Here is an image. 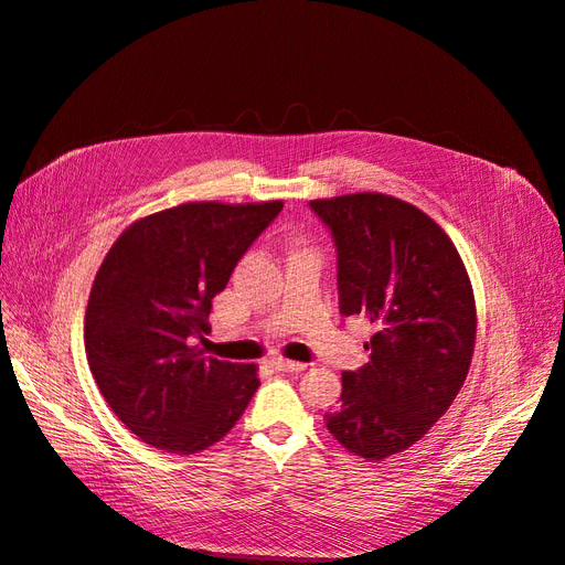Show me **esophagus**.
Wrapping results in <instances>:
<instances>
[{"label": "esophagus", "instance_id": "esophagus-1", "mask_svg": "<svg viewBox=\"0 0 565 565\" xmlns=\"http://www.w3.org/2000/svg\"><path fill=\"white\" fill-rule=\"evenodd\" d=\"M271 365L281 373H300L306 369V363H298V361H288V359H274Z\"/></svg>", "mask_w": 565, "mask_h": 565}]
</instances>
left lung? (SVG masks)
Segmentation results:
<instances>
[{"mask_svg":"<svg viewBox=\"0 0 565 565\" xmlns=\"http://www.w3.org/2000/svg\"><path fill=\"white\" fill-rule=\"evenodd\" d=\"M337 247L339 312L377 332L371 361L344 371L327 428L353 455L385 460L448 412L475 351V294L452 241L416 206L377 192L315 200Z\"/></svg>","mask_w":565,"mask_h":565,"instance_id":"8db88e82","label":"left lung"}]
</instances>
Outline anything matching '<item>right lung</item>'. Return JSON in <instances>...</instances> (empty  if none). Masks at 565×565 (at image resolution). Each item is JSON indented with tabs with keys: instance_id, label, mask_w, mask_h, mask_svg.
Instances as JSON below:
<instances>
[{
	"instance_id": "obj_1",
	"label": "right lung",
	"mask_w": 565,
	"mask_h": 565,
	"mask_svg": "<svg viewBox=\"0 0 565 565\" xmlns=\"http://www.w3.org/2000/svg\"><path fill=\"white\" fill-rule=\"evenodd\" d=\"M281 202H192L129 226L88 296V369L143 443L192 455L235 426L259 387L255 365L204 356L212 298L279 216Z\"/></svg>"
}]
</instances>
